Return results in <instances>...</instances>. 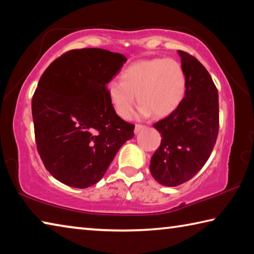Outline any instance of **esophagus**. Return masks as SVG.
<instances>
[{
	"label": "esophagus",
	"mask_w": 254,
	"mask_h": 254,
	"mask_svg": "<svg viewBox=\"0 0 254 254\" xmlns=\"http://www.w3.org/2000/svg\"><path fill=\"white\" fill-rule=\"evenodd\" d=\"M144 128H147V127L143 126V124H136L135 128H134V132H135V133H139L140 131L144 130Z\"/></svg>",
	"instance_id": "34e87169"
}]
</instances>
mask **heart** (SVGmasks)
Here are the masks:
<instances>
[{"label": "heart", "mask_w": 254, "mask_h": 254, "mask_svg": "<svg viewBox=\"0 0 254 254\" xmlns=\"http://www.w3.org/2000/svg\"><path fill=\"white\" fill-rule=\"evenodd\" d=\"M187 77L175 58L143 59L122 71L121 80L107 85V96L120 118L130 119L137 102L143 114L165 118L178 109L186 94Z\"/></svg>", "instance_id": "obj_1"}]
</instances>
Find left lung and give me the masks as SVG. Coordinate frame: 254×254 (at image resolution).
I'll return each mask as SVG.
<instances>
[{"label": "left lung", "instance_id": "obj_1", "mask_svg": "<svg viewBox=\"0 0 254 254\" xmlns=\"http://www.w3.org/2000/svg\"><path fill=\"white\" fill-rule=\"evenodd\" d=\"M178 54L187 77L186 94L174 113L153 124L162 139L150 163L152 177L168 187L188 182L203 168L220 127L218 93L209 72L194 56Z\"/></svg>", "mask_w": 254, "mask_h": 254}]
</instances>
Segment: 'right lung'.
<instances>
[{"mask_svg":"<svg viewBox=\"0 0 254 254\" xmlns=\"http://www.w3.org/2000/svg\"><path fill=\"white\" fill-rule=\"evenodd\" d=\"M127 58L100 48L74 49L55 59L32 96L38 153L63 184L87 188L100 182L134 124L112 106L107 84Z\"/></svg>","mask_w":254,"mask_h":254,"instance_id":"add662e5","label":"right lung"}]
</instances>
